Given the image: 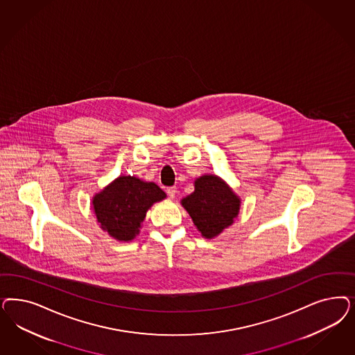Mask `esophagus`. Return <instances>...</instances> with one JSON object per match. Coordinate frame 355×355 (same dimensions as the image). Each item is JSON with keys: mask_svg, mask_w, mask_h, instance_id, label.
<instances>
[{"mask_svg": "<svg viewBox=\"0 0 355 355\" xmlns=\"http://www.w3.org/2000/svg\"><path fill=\"white\" fill-rule=\"evenodd\" d=\"M176 192H178L176 187H168L167 188V195L170 196V198H173L175 195H176Z\"/></svg>", "mask_w": 355, "mask_h": 355, "instance_id": "obj_1", "label": "esophagus"}]
</instances>
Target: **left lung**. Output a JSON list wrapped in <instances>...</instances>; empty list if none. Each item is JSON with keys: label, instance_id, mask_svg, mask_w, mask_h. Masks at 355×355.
Wrapping results in <instances>:
<instances>
[{"label": "left lung", "instance_id": "8db88e82", "mask_svg": "<svg viewBox=\"0 0 355 355\" xmlns=\"http://www.w3.org/2000/svg\"><path fill=\"white\" fill-rule=\"evenodd\" d=\"M182 205L206 239H213L234 223L241 210V198L216 175L196 179L195 192L184 197Z\"/></svg>", "mask_w": 355, "mask_h": 355}]
</instances>
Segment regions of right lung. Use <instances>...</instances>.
I'll return each mask as SVG.
<instances>
[{
	"instance_id": "right-lung-1",
	"label": "right lung",
	"mask_w": 355,
	"mask_h": 355,
	"mask_svg": "<svg viewBox=\"0 0 355 355\" xmlns=\"http://www.w3.org/2000/svg\"><path fill=\"white\" fill-rule=\"evenodd\" d=\"M164 198L166 193L157 184L119 176L92 197V209L101 229L116 241H130L139 234L146 211Z\"/></svg>"
}]
</instances>
